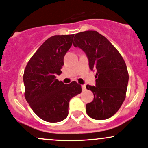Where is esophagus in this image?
<instances>
[{
  "instance_id": "obj_1",
  "label": "esophagus",
  "mask_w": 148,
  "mask_h": 148,
  "mask_svg": "<svg viewBox=\"0 0 148 148\" xmlns=\"http://www.w3.org/2000/svg\"><path fill=\"white\" fill-rule=\"evenodd\" d=\"M81 88H82L83 90H86V85H82V86H81Z\"/></svg>"
}]
</instances>
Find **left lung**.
<instances>
[{"instance_id":"1","label":"left lung","mask_w":148,"mask_h":148,"mask_svg":"<svg viewBox=\"0 0 148 148\" xmlns=\"http://www.w3.org/2000/svg\"><path fill=\"white\" fill-rule=\"evenodd\" d=\"M73 45L85 52L91 70H96V86L87 85L94 95L86 113L95 120H106L117 113L126 97L129 74L123 58L108 40L95 30L76 33Z\"/></svg>"}]
</instances>
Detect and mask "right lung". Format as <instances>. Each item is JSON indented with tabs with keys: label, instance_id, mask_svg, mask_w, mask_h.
<instances>
[{
	"label": "right lung",
	"instance_id": "obj_1",
	"mask_svg": "<svg viewBox=\"0 0 148 148\" xmlns=\"http://www.w3.org/2000/svg\"><path fill=\"white\" fill-rule=\"evenodd\" d=\"M74 35L49 37L28 61L23 74L25 98L39 118L49 123L62 121L68 115L69 102L82 91L76 81L64 84L56 79L62 73L66 53Z\"/></svg>",
	"mask_w": 148,
	"mask_h": 148
}]
</instances>
